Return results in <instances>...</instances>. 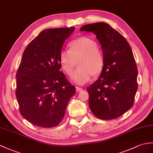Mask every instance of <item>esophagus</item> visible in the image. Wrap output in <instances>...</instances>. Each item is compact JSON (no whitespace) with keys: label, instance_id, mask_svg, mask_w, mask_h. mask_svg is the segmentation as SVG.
<instances>
[{"label":"esophagus","instance_id":"esophagus-1","mask_svg":"<svg viewBox=\"0 0 153 153\" xmlns=\"http://www.w3.org/2000/svg\"><path fill=\"white\" fill-rule=\"evenodd\" d=\"M82 90H83V88H81L80 87H76V91L77 92H79Z\"/></svg>","mask_w":153,"mask_h":153}]
</instances>
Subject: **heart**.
Wrapping results in <instances>:
<instances>
[{"instance_id": "1", "label": "heart", "mask_w": 153, "mask_h": 153, "mask_svg": "<svg viewBox=\"0 0 153 153\" xmlns=\"http://www.w3.org/2000/svg\"><path fill=\"white\" fill-rule=\"evenodd\" d=\"M78 60L79 67L72 76L74 82L78 85L87 83L93 74H100L104 68V53L91 38H77L70 43V50L62 49L60 52V65L67 75H72Z\"/></svg>"}]
</instances>
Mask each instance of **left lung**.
<instances>
[{
    "label": "left lung",
    "instance_id": "left-lung-1",
    "mask_svg": "<svg viewBox=\"0 0 153 153\" xmlns=\"http://www.w3.org/2000/svg\"><path fill=\"white\" fill-rule=\"evenodd\" d=\"M80 30L93 33L104 55L100 77L87 88L88 105L99 119H116L133 105L138 87L132 49L123 35L105 23L85 25Z\"/></svg>",
    "mask_w": 153,
    "mask_h": 153
}]
</instances>
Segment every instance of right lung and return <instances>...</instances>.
I'll return each instance as SVG.
<instances>
[{
    "mask_svg": "<svg viewBox=\"0 0 153 153\" xmlns=\"http://www.w3.org/2000/svg\"><path fill=\"white\" fill-rule=\"evenodd\" d=\"M74 30L72 27L45 29L23 52L16 73V95L21 115L35 126H57L76 93V87L60 71L59 62L64 42Z\"/></svg>",
    "mask_w": 153,
    "mask_h": 153,
    "instance_id": "obj_1",
    "label": "right lung"
}]
</instances>
